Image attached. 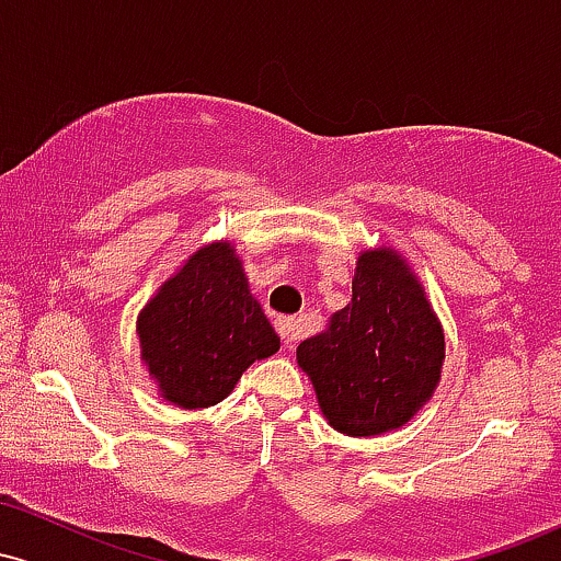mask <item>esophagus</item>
Segmentation results:
<instances>
[{
	"label": "esophagus",
	"instance_id": "34e87169",
	"mask_svg": "<svg viewBox=\"0 0 561 561\" xmlns=\"http://www.w3.org/2000/svg\"><path fill=\"white\" fill-rule=\"evenodd\" d=\"M276 332L282 334V340H285L287 347H293V345L300 340V324H298V319H293V317H279V319H276Z\"/></svg>",
	"mask_w": 561,
	"mask_h": 561
}]
</instances>
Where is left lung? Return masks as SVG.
<instances>
[{
  "instance_id": "obj_1",
  "label": "left lung",
  "mask_w": 561,
  "mask_h": 561,
  "mask_svg": "<svg viewBox=\"0 0 561 561\" xmlns=\"http://www.w3.org/2000/svg\"><path fill=\"white\" fill-rule=\"evenodd\" d=\"M295 356L327 424L371 437L409 424L433 398L446 334L409 261L379 244L358 255L351 302Z\"/></svg>"
}]
</instances>
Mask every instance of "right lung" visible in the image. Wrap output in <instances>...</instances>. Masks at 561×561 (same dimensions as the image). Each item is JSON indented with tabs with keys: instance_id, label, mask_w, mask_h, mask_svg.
<instances>
[{
	"instance_id": "1",
	"label": "right lung",
	"mask_w": 561,
	"mask_h": 561,
	"mask_svg": "<svg viewBox=\"0 0 561 561\" xmlns=\"http://www.w3.org/2000/svg\"><path fill=\"white\" fill-rule=\"evenodd\" d=\"M137 337L158 396L179 409L224 401L250 364L279 351L229 240L197 248L158 287L139 311Z\"/></svg>"
}]
</instances>
